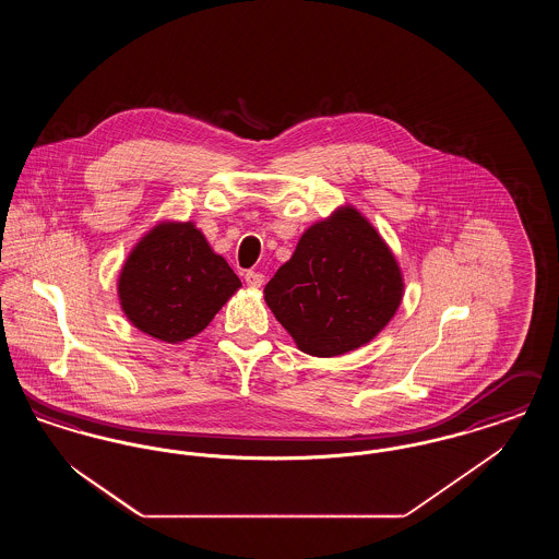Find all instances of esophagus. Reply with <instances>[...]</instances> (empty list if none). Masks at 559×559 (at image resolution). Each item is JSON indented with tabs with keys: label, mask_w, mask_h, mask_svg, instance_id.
Returning a JSON list of instances; mask_svg holds the SVG:
<instances>
[{
	"label": "esophagus",
	"mask_w": 559,
	"mask_h": 559,
	"mask_svg": "<svg viewBox=\"0 0 559 559\" xmlns=\"http://www.w3.org/2000/svg\"><path fill=\"white\" fill-rule=\"evenodd\" d=\"M245 283H247L249 287L258 289V287H262V285H264V274L249 270V272H245Z\"/></svg>",
	"instance_id": "obj_1"
}]
</instances>
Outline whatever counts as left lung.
<instances>
[{
    "instance_id": "1",
    "label": "left lung",
    "mask_w": 559,
    "mask_h": 559,
    "mask_svg": "<svg viewBox=\"0 0 559 559\" xmlns=\"http://www.w3.org/2000/svg\"><path fill=\"white\" fill-rule=\"evenodd\" d=\"M402 295L394 253L354 207L310 226L264 289L297 347L320 358L369 344L396 314Z\"/></svg>"
}]
</instances>
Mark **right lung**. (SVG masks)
Masks as SVG:
<instances>
[{"instance_id": "add662e5", "label": "right lung", "mask_w": 559, "mask_h": 559, "mask_svg": "<svg viewBox=\"0 0 559 559\" xmlns=\"http://www.w3.org/2000/svg\"><path fill=\"white\" fill-rule=\"evenodd\" d=\"M239 287V276L192 222H163L128 255L119 301L135 329L178 344L201 333Z\"/></svg>"}]
</instances>
